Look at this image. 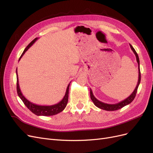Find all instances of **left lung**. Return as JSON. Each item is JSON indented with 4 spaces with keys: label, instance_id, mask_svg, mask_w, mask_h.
<instances>
[{
    "label": "left lung",
    "instance_id": "left-lung-1",
    "mask_svg": "<svg viewBox=\"0 0 153 153\" xmlns=\"http://www.w3.org/2000/svg\"><path fill=\"white\" fill-rule=\"evenodd\" d=\"M131 49L133 51V52H134V54H135V56H136V58H137V62L138 63V82H137V85L136 88H134V91L132 92V94H131L128 97L126 98V99L123 100V101H120V102H118L117 104H107V103H104L102 102L101 101H99L98 99H96L94 95L92 93V91L90 89V98L91 99V101H93L94 104L95 105L98 107L100 109H102V110H106V111H115V110H119V109H121L122 108H123L124 106L128 105V104H130L131 102L134 97L135 96H136V94L137 92V90L138 88V86L140 85V79H141V74H140V60H139V58H138V56L137 53L136 51L134 50V48L133 47V46L129 44Z\"/></svg>",
    "mask_w": 153,
    "mask_h": 153
}]
</instances>
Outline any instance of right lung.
<instances>
[{"label":"right lung","instance_id":"right-lung-1","mask_svg":"<svg viewBox=\"0 0 153 153\" xmlns=\"http://www.w3.org/2000/svg\"><path fill=\"white\" fill-rule=\"evenodd\" d=\"M38 40V38H34V40L30 42L29 44L26 47L25 49H24V52L22 54L21 56L19 58V60L22 57L23 55L25 54V52L27 51L29 48L32 46L33 43L35 42ZM16 90H17V94H18L19 97L21 99L22 101H23L25 105L26 106L29 110L33 112L34 114H35L38 116H52L58 114V113L62 112L64 109L66 107L68 100V91H69V86L70 83L68 84L66 92H65L64 97L63 99L59 102L57 104H55L54 105H51V106H41V105H38V104H34L26 99L23 94H22L21 90L20 89L19 83V77H18V74H17V68L16 70Z\"/></svg>","mask_w":153,"mask_h":153}]
</instances>
